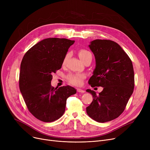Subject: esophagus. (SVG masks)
<instances>
[{
    "instance_id": "34e87169",
    "label": "esophagus",
    "mask_w": 150,
    "mask_h": 150,
    "mask_svg": "<svg viewBox=\"0 0 150 150\" xmlns=\"http://www.w3.org/2000/svg\"><path fill=\"white\" fill-rule=\"evenodd\" d=\"M77 92H79V93H84V91L81 89H77Z\"/></svg>"
}]
</instances>
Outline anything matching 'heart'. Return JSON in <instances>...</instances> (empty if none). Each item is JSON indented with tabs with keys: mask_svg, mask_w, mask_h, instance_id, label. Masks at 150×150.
I'll use <instances>...</instances> for the list:
<instances>
[{
	"mask_svg": "<svg viewBox=\"0 0 150 150\" xmlns=\"http://www.w3.org/2000/svg\"><path fill=\"white\" fill-rule=\"evenodd\" d=\"M78 56L81 59L83 62L89 58H92V54L90 52L86 49H80L78 52ZM68 54H66L64 57L63 63H64L67 59ZM84 78V76L83 74H70L67 75V79L69 82L74 85H80L82 83V81Z\"/></svg>",
	"mask_w": 150,
	"mask_h": 150,
	"instance_id": "obj_1",
	"label": "heart"
}]
</instances>
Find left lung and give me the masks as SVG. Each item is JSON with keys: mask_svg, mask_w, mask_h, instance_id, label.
<instances>
[{"mask_svg": "<svg viewBox=\"0 0 150 150\" xmlns=\"http://www.w3.org/2000/svg\"><path fill=\"white\" fill-rule=\"evenodd\" d=\"M96 66L90 78L91 87L101 86L98 94L87 89L93 97L86 108L88 115L100 123L111 121L124 111L134 88L132 63L122 47L114 41L96 39L89 45Z\"/></svg>", "mask_w": 150, "mask_h": 150, "instance_id": "1", "label": "left lung"}]
</instances>
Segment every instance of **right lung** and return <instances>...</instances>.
<instances>
[{"label": "right lung", "mask_w": 150, "mask_h": 150, "mask_svg": "<svg viewBox=\"0 0 150 150\" xmlns=\"http://www.w3.org/2000/svg\"><path fill=\"white\" fill-rule=\"evenodd\" d=\"M74 42L66 38H47L30 48L22 58L19 89L28 111L39 120L52 122L59 119L67 98L76 92L70 86L54 89L51 85L52 74L61 68Z\"/></svg>", "instance_id": "right-lung-1"}]
</instances>
